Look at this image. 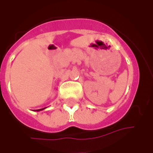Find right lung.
<instances>
[{"instance_id": "obj_1", "label": "right lung", "mask_w": 153, "mask_h": 153, "mask_svg": "<svg viewBox=\"0 0 153 153\" xmlns=\"http://www.w3.org/2000/svg\"><path fill=\"white\" fill-rule=\"evenodd\" d=\"M46 108V107H45ZM45 108H42V109H39V110H36V111H42V110H44Z\"/></svg>"}]
</instances>
